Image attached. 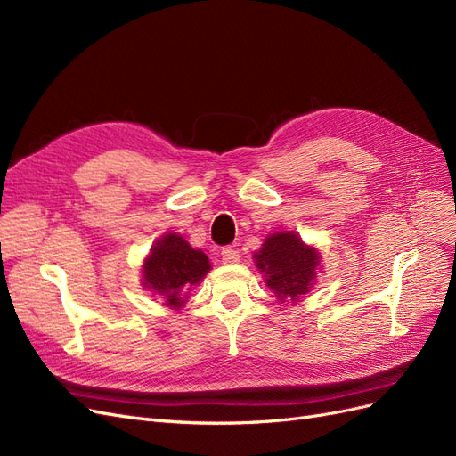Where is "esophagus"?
I'll return each instance as SVG.
<instances>
[{"label": "esophagus", "mask_w": 456, "mask_h": 456, "mask_svg": "<svg viewBox=\"0 0 456 456\" xmlns=\"http://www.w3.org/2000/svg\"><path fill=\"white\" fill-rule=\"evenodd\" d=\"M220 256H223L224 265H236L240 260V253L236 249H232V247H224V249L220 251Z\"/></svg>", "instance_id": "esophagus-1"}]
</instances>
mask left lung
<instances>
[{
  "label": "left lung",
  "mask_w": 456,
  "mask_h": 456,
  "mask_svg": "<svg viewBox=\"0 0 456 456\" xmlns=\"http://www.w3.org/2000/svg\"><path fill=\"white\" fill-rule=\"evenodd\" d=\"M253 258L266 285L281 302L287 298L295 302L306 295L320 266V253L295 232L272 233Z\"/></svg>",
  "instance_id": "1"
}]
</instances>
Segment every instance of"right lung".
Instances as JSON below:
<instances>
[{
  "mask_svg": "<svg viewBox=\"0 0 456 456\" xmlns=\"http://www.w3.org/2000/svg\"><path fill=\"white\" fill-rule=\"evenodd\" d=\"M209 270L211 262L203 251L191 249L178 233H165L144 260L142 285L161 295L165 306L181 308L190 287L200 283Z\"/></svg>",
  "mask_w": 456,
  "mask_h": 456,
  "instance_id": "obj_1",
  "label": "right lung"
}]
</instances>
